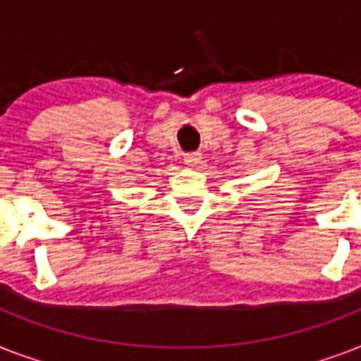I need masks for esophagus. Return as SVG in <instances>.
Returning <instances> with one entry per match:
<instances>
[{
	"instance_id": "34e87169",
	"label": "esophagus",
	"mask_w": 361,
	"mask_h": 361,
	"mask_svg": "<svg viewBox=\"0 0 361 361\" xmlns=\"http://www.w3.org/2000/svg\"><path fill=\"white\" fill-rule=\"evenodd\" d=\"M187 166H198V164L202 163V153L198 152H191V153H185V157H183Z\"/></svg>"
}]
</instances>
